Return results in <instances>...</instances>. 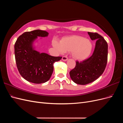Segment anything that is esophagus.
<instances>
[{
    "instance_id": "obj_1",
    "label": "esophagus",
    "mask_w": 123,
    "mask_h": 123,
    "mask_svg": "<svg viewBox=\"0 0 123 123\" xmlns=\"http://www.w3.org/2000/svg\"><path fill=\"white\" fill-rule=\"evenodd\" d=\"M68 58L67 56H62V60L63 61H67L68 60Z\"/></svg>"
}]
</instances>
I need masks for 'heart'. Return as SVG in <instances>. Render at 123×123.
Returning a JSON list of instances; mask_svg holds the SVG:
<instances>
[{"instance_id": "heart-1", "label": "heart", "mask_w": 123, "mask_h": 123, "mask_svg": "<svg viewBox=\"0 0 123 123\" xmlns=\"http://www.w3.org/2000/svg\"><path fill=\"white\" fill-rule=\"evenodd\" d=\"M53 46L60 52H70L73 58L82 61L87 59L92 52L93 45L91 41L80 35H71L62 38L59 43L52 42Z\"/></svg>"}]
</instances>
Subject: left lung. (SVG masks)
<instances>
[{
    "label": "left lung",
    "mask_w": 123,
    "mask_h": 123,
    "mask_svg": "<svg viewBox=\"0 0 123 123\" xmlns=\"http://www.w3.org/2000/svg\"><path fill=\"white\" fill-rule=\"evenodd\" d=\"M91 40H96L95 47L91 57L83 62H76L70 71V76L74 83L86 85L95 80L102 75L107 63L108 44L103 37L96 33L88 32Z\"/></svg>",
    "instance_id": "left-lung-1"
}]
</instances>
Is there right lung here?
I'll list each match as a JSON object with an SVG mask.
<instances>
[{"label":"right lung","mask_w":123,"mask_h":123,"mask_svg":"<svg viewBox=\"0 0 123 123\" xmlns=\"http://www.w3.org/2000/svg\"><path fill=\"white\" fill-rule=\"evenodd\" d=\"M46 31L36 30L26 32L18 37L14 45L16 66L20 75L29 82L44 83L49 80L53 72V64L62 57L40 53L33 47L37 37H47Z\"/></svg>","instance_id":"1"}]
</instances>
